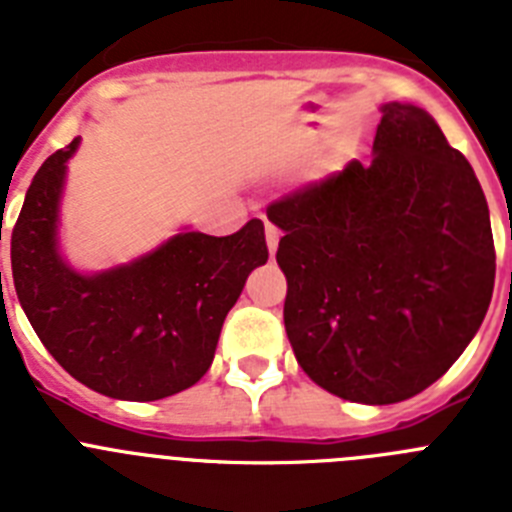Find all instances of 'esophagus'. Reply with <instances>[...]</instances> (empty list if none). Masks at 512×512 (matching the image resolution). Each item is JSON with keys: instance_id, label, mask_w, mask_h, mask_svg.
Instances as JSON below:
<instances>
[{"instance_id": "1", "label": "esophagus", "mask_w": 512, "mask_h": 512, "mask_svg": "<svg viewBox=\"0 0 512 512\" xmlns=\"http://www.w3.org/2000/svg\"><path fill=\"white\" fill-rule=\"evenodd\" d=\"M266 246H269V253L274 256L279 248V230L271 223H266Z\"/></svg>"}]
</instances>
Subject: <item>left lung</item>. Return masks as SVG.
<instances>
[{
  "label": "left lung",
  "mask_w": 512,
  "mask_h": 512,
  "mask_svg": "<svg viewBox=\"0 0 512 512\" xmlns=\"http://www.w3.org/2000/svg\"><path fill=\"white\" fill-rule=\"evenodd\" d=\"M372 161L271 205L284 328L312 382L364 405L431 387L464 354L495 287L472 166L410 102L379 104Z\"/></svg>",
  "instance_id": "1"
}]
</instances>
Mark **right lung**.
<instances>
[{"label":"right lung","mask_w":512,"mask_h":512,"mask_svg":"<svg viewBox=\"0 0 512 512\" xmlns=\"http://www.w3.org/2000/svg\"><path fill=\"white\" fill-rule=\"evenodd\" d=\"M81 138L45 158L12 230V279L53 359L112 400L153 402L200 382L248 274L269 259L264 223L215 238L184 225L125 264L76 269L61 248V202Z\"/></svg>","instance_id":"obj_1"}]
</instances>
